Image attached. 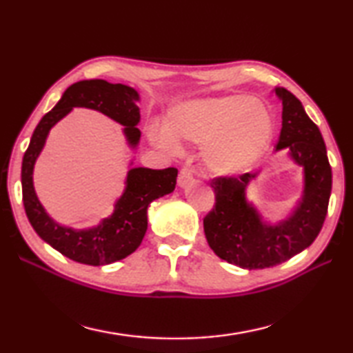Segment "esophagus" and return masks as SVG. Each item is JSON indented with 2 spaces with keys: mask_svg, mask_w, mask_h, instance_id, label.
Masks as SVG:
<instances>
[{
  "mask_svg": "<svg viewBox=\"0 0 353 353\" xmlns=\"http://www.w3.org/2000/svg\"><path fill=\"white\" fill-rule=\"evenodd\" d=\"M193 181V171L190 168H182L181 172H179V177H177V183L179 187H187V185Z\"/></svg>",
  "mask_w": 353,
  "mask_h": 353,
  "instance_id": "esophagus-1",
  "label": "esophagus"
}]
</instances>
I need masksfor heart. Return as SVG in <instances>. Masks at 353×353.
<instances>
[{"label":"heart","instance_id":"obj_1","mask_svg":"<svg viewBox=\"0 0 353 353\" xmlns=\"http://www.w3.org/2000/svg\"><path fill=\"white\" fill-rule=\"evenodd\" d=\"M274 121L260 99L235 97L188 99L166 113L163 130L149 129V139L176 151L177 143L202 145V160L216 176H232L249 168L270 145Z\"/></svg>","mask_w":353,"mask_h":353}]
</instances>
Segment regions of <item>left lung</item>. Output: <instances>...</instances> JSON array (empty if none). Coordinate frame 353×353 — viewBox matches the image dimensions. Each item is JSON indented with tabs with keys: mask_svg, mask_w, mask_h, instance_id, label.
<instances>
[{
	"mask_svg": "<svg viewBox=\"0 0 353 353\" xmlns=\"http://www.w3.org/2000/svg\"><path fill=\"white\" fill-rule=\"evenodd\" d=\"M282 101V132L277 151L303 166L302 201L288 219L265 224L246 199V187L255 174L214 177V205L204 218L208 246L219 259L244 270H265L302 252L319 235L332 193V166L321 130L310 119L301 101L283 87L276 88Z\"/></svg>",
	"mask_w": 353,
	"mask_h": 353,
	"instance_id": "obj_1",
	"label": "left lung"
}]
</instances>
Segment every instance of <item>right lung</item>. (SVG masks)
<instances>
[{"instance_id":"right-lung-1","label":"right lung","mask_w":353,"mask_h":353,"mask_svg":"<svg viewBox=\"0 0 353 353\" xmlns=\"http://www.w3.org/2000/svg\"><path fill=\"white\" fill-rule=\"evenodd\" d=\"M139 99V93L123 83H110L103 79L76 82L65 90L54 109L40 119L23 157V204L29 223L41 240L77 263L90 266L109 265L135 252L148 229V205L176 188L177 170H129L126 190L117 201L112 216L92 229L76 230L57 224L40 204L32 185L34 163L45 146L50 129L73 107L98 110L123 124L128 143L135 148L141 135L137 128L140 121Z\"/></svg>"}]
</instances>
